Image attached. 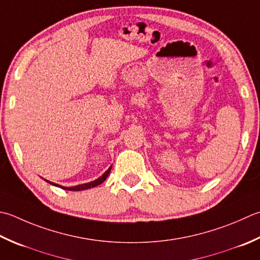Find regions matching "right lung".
Masks as SVG:
<instances>
[{"instance_id": "1", "label": "right lung", "mask_w": 260, "mask_h": 260, "mask_svg": "<svg viewBox=\"0 0 260 260\" xmlns=\"http://www.w3.org/2000/svg\"><path fill=\"white\" fill-rule=\"evenodd\" d=\"M110 170H111V167L109 168L108 170H107V171L105 172V174H104L103 176L99 177L98 179H95V180L91 181V182H86V184L78 185V186H73V187H63V186H60V185L54 184V182H50V181H48V180H46V181L49 182L50 185H54V186H56V187H59V188H62V189H65V190H73V191H79V190L89 189V188H92V187H95V186H98V185H100V184H103V182L106 180V178L108 177V175H109Z\"/></svg>"}]
</instances>
